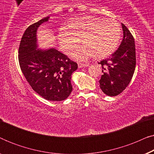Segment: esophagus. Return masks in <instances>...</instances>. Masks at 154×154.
<instances>
[{"mask_svg": "<svg viewBox=\"0 0 154 154\" xmlns=\"http://www.w3.org/2000/svg\"><path fill=\"white\" fill-rule=\"evenodd\" d=\"M78 66H79V68H85V67H87L89 65L88 64H83V63H79Z\"/></svg>", "mask_w": 154, "mask_h": 154, "instance_id": "1", "label": "esophagus"}]
</instances>
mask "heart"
Returning a JSON list of instances; mask_svg holds the SVG:
<instances>
[{
  "mask_svg": "<svg viewBox=\"0 0 154 154\" xmlns=\"http://www.w3.org/2000/svg\"><path fill=\"white\" fill-rule=\"evenodd\" d=\"M121 28L116 21L100 17L83 16L66 23L59 31L58 38L67 53L76 49L79 41L83 45L74 54L77 60H84L93 55L104 58L113 53L119 45Z\"/></svg>",
  "mask_w": 154,
  "mask_h": 154,
  "instance_id": "1",
  "label": "heart"
}]
</instances>
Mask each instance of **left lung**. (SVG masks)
I'll return each mask as SVG.
<instances>
[{
    "label": "left lung",
    "mask_w": 154,
    "mask_h": 154,
    "mask_svg": "<svg viewBox=\"0 0 154 154\" xmlns=\"http://www.w3.org/2000/svg\"><path fill=\"white\" fill-rule=\"evenodd\" d=\"M123 38L119 48L109 59L99 63L103 75L100 80L101 90L106 95L113 97L121 93L131 81L136 65L134 38L121 23Z\"/></svg>",
    "instance_id": "1"
}]
</instances>
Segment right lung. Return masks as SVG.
Here are the masks:
<instances>
[{"mask_svg": "<svg viewBox=\"0 0 154 154\" xmlns=\"http://www.w3.org/2000/svg\"><path fill=\"white\" fill-rule=\"evenodd\" d=\"M49 18L42 19L26 29L18 57L21 70L32 89L45 100L59 102L70 95L71 75L78 64L55 48H38V29Z\"/></svg>", "mask_w": 154, "mask_h": 154, "instance_id": "add662e5", "label": "right lung"}]
</instances>
